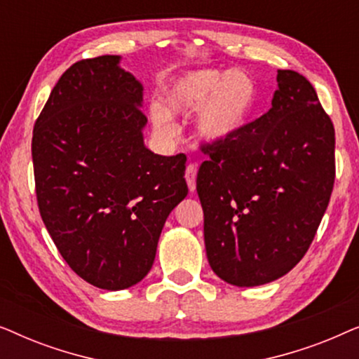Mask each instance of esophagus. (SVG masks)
Listing matches in <instances>:
<instances>
[{"instance_id":"obj_1","label":"esophagus","mask_w":359,"mask_h":359,"mask_svg":"<svg viewBox=\"0 0 359 359\" xmlns=\"http://www.w3.org/2000/svg\"><path fill=\"white\" fill-rule=\"evenodd\" d=\"M196 173H198V168H196V165L189 163L188 168H186V173H184V178H186V183H188L189 191L196 189Z\"/></svg>"}]
</instances>
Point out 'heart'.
Instances as JSON below:
<instances>
[{
	"mask_svg": "<svg viewBox=\"0 0 359 359\" xmlns=\"http://www.w3.org/2000/svg\"><path fill=\"white\" fill-rule=\"evenodd\" d=\"M257 83L247 72H222L217 68L193 70L176 78L165 93V106L154 102L151 124L161 135H175L171 114L196 117V134L205 144H219L242 129L257 106Z\"/></svg>",
	"mask_w": 359,
	"mask_h": 359,
	"instance_id": "heart-1",
	"label": "heart"
}]
</instances>
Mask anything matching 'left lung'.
<instances>
[{"mask_svg": "<svg viewBox=\"0 0 359 359\" xmlns=\"http://www.w3.org/2000/svg\"><path fill=\"white\" fill-rule=\"evenodd\" d=\"M271 109L219 144L196 180L212 271L252 287L284 276L316 237L335 181V129L313 86L278 70Z\"/></svg>", "mask_w": 359, "mask_h": 359, "instance_id": "1", "label": "left lung"}]
</instances>
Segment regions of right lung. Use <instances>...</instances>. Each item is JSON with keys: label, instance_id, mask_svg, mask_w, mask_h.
Returning <instances> with one entry per match:
<instances>
[{"label": "right lung", "instance_id": "obj_1", "mask_svg": "<svg viewBox=\"0 0 359 359\" xmlns=\"http://www.w3.org/2000/svg\"><path fill=\"white\" fill-rule=\"evenodd\" d=\"M119 55L60 76L32 134L39 212L63 259L107 291L149 274L165 220L188 194L186 155L144 144V86Z\"/></svg>", "mask_w": 359, "mask_h": 359}]
</instances>
